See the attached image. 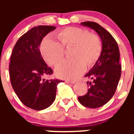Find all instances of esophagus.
<instances>
[{
    "label": "esophagus",
    "mask_w": 134,
    "mask_h": 134,
    "mask_svg": "<svg viewBox=\"0 0 134 134\" xmlns=\"http://www.w3.org/2000/svg\"><path fill=\"white\" fill-rule=\"evenodd\" d=\"M65 82H66V83H72V84H74V83H75V81L67 80H65Z\"/></svg>",
    "instance_id": "obj_1"
}]
</instances>
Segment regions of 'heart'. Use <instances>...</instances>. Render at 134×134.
Returning a JSON list of instances; mask_svg holds the SVG:
<instances>
[{
    "label": "heart",
    "mask_w": 134,
    "mask_h": 134,
    "mask_svg": "<svg viewBox=\"0 0 134 134\" xmlns=\"http://www.w3.org/2000/svg\"><path fill=\"white\" fill-rule=\"evenodd\" d=\"M55 36L59 42L46 37L40 46L41 55L47 64L56 65L64 56V48L73 47L71 54L72 58L63 61L55 69L56 75L60 78L77 79L83 75L86 66L93 67L100 58V37L86 28L67 27L58 30Z\"/></svg>",
    "instance_id": "1"
}]
</instances>
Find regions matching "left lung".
Segmentation results:
<instances>
[{"mask_svg": "<svg viewBox=\"0 0 134 134\" xmlns=\"http://www.w3.org/2000/svg\"><path fill=\"white\" fill-rule=\"evenodd\" d=\"M81 24L95 30L102 40L100 58L85 75L92 79V82H87V93L78 97L80 103L83 106L97 108L107 103L115 93L121 75L119 49L111 34L98 23L86 21Z\"/></svg>", "mask_w": 134, "mask_h": 134, "instance_id": "obj_1", "label": "left lung"}]
</instances>
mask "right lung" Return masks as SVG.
Here are the masks:
<instances>
[{
    "mask_svg": "<svg viewBox=\"0 0 134 134\" xmlns=\"http://www.w3.org/2000/svg\"><path fill=\"white\" fill-rule=\"evenodd\" d=\"M53 26L34 27L18 40L11 55L9 66L12 87L27 107L42 110L49 107L56 98L58 79H42L53 71L42 58L40 46L43 37L54 30Z\"/></svg>",
    "mask_w": 134,
    "mask_h": 134,
    "instance_id": "1",
    "label": "right lung"
}]
</instances>
